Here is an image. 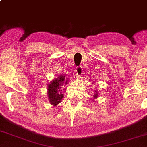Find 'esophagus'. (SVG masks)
Listing matches in <instances>:
<instances>
[{
	"label": "esophagus",
	"mask_w": 147,
	"mask_h": 147,
	"mask_svg": "<svg viewBox=\"0 0 147 147\" xmlns=\"http://www.w3.org/2000/svg\"><path fill=\"white\" fill-rule=\"evenodd\" d=\"M82 70H83V69L82 67H76V73L77 76H80L82 75V71H83Z\"/></svg>",
	"instance_id": "1"
}]
</instances>
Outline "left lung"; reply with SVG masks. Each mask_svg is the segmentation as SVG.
Segmentation results:
<instances>
[{
  "label": "left lung",
  "instance_id": "left-lung-1",
  "mask_svg": "<svg viewBox=\"0 0 147 147\" xmlns=\"http://www.w3.org/2000/svg\"><path fill=\"white\" fill-rule=\"evenodd\" d=\"M94 92H95V94H94V95H93V98L92 99V101H95V99L97 98V97H99V95H98V91H97V90H94Z\"/></svg>",
  "mask_w": 147,
  "mask_h": 147
}]
</instances>
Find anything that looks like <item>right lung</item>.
I'll return each mask as SVG.
<instances>
[{
	"instance_id": "right-lung-1",
	"label": "right lung",
	"mask_w": 147,
	"mask_h": 147,
	"mask_svg": "<svg viewBox=\"0 0 147 147\" xmlns=\"http://www.w3.org/2000/svg\"><path fill=\"white\" fill-rule=\"evenodd\" d=\"M69 79L67 77V75L61 74L57 78H55L48 84V100L50 104L56 106L60 104L64 97L63 94V90L66 89V88L63 89V86L68 84Z\"/></svg>"
}]
</instances>
